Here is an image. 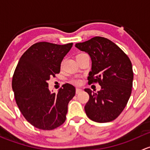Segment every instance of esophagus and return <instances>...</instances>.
<instances>
[{
	"label": "esophagus",
	"instance_id": "1",
	"mask_svg": "<svg viewBox=\"0 0 150 150\" xmlns=\"http://www.w3.org/2000/svg\"><path fill=\"white\" fill-rule=\"evenodd\" d=\"M81 90H82V89H80V88H76V93L79 94L80 92H81Z\"/></svg>",
	"mask_w": 150,
	"mask_h": 150
}]
</instances>
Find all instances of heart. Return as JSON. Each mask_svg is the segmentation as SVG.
<instances>
[{
    "label": "heart",
    "mask_w": 150,
    "mask_h": 150,
    "mask_svg": "<svg viewBox=\"0 0 150 150\" xmlns=\"http://www.w3.org/2000/svg\"><path fill=\"white\" fill-rule=\"evenodd\" d=\"M73 82L75 83L76 84H79L81 81H80V79H74L73 80Z\"/></svg>",
    "instance_id": "1"
}]
</instances>
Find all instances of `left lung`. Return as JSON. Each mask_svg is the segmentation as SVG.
<instances>
[{
    "label": "left lung",
    "mask_w": 150,
    "mask_h": 150,
    "mask_svg": "<svg viewBox=\"0 0 150 150\" xmlns=\"http://www.w3.org/2000/svg\"><path fill=\"white\" fill-rule=\"evenodd\" d=\"M75 47L87 52L92 61L89 84L98 82L101 89H90L84 110L92 121L106 123L115 120L126 107L132 94L134 73L129 57L117 45L107 38L95 37Z\"/></svg>",
    "instance_id": "1"
}]
</instances>
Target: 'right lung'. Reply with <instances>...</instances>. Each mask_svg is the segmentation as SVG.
Returning a JSON list of instances; mask_svg holds the SVG:
<instances>
[{"mask_svg":"<svg viewBox=\"0 0 150 150\" xmlns=\"http://www.w3.org/2000/svg\"><path fill=\"white\" fill-rule=\"evenodd\" d=\"M72 45L37 42L18 61L12 79L15 100L26 120L38 129L52 130L66 121L75 87L65 84L58 93H52L47 81L59 73L61 62Z\"/></svg>","mask_w":150,"mask_h":150,"instance_id":"right-lung-1","label":"right lung"}]
</instances>
